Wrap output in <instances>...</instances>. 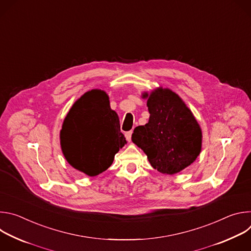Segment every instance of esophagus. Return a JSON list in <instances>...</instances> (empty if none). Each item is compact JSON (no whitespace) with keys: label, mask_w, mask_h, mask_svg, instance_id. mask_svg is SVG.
<instances>
[{"label":"esophagus","mask_w":251,"mask_h":251,"mask_svg":"<svg viewBox=\"0 0 251 251\" xmlns=\"http://www.w3.org/2000/svg\"><path fill=\"white\" fill-rule=\"evenodd\" d=\"M132 133H133V131H128V132H126V133H125V138L127 139V141H128V142H130V141H131Z\"/></svg>","instance_id":"1"}]
</instances>
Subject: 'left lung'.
Segmentation results:
<instances>
[{
	"instance_id": "obj_1",
	"label": "left lung",
	"mask_w": 251,
	"mask_h": 251,
	"mask_svg": "<svg viewBox=\"0 0 251 251\" xmlns=\"http://www.w3.org/2000/svg\"><path fill=\"white\" fill-rule=\"evenodd\" d=\"M148 98L149 122L138 126L132 141L160 173L174 175L189 167L200 155L201 131L183 100L170 89L158 88Z\"/></svg>"
}]
</instances>
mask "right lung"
<instances>
[{"mask_svg": "<svg viewBox=\"0 0 251 251\" xmlns=\"http://www.w3.org/2000/svg\"><path fill=\"white\" fill-rule=\"evenodd\" d=\"M60 142L67 162L90 176L111 166L126 140L104 91H88L74 104L63 121Z\"/></svg>", "mask_w": 251, "mask_h": 251, "instance_id": "1", "label": "right lung"}]
</instances>
